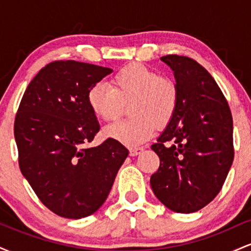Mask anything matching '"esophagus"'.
Returning <instances> with one entry per match:
<instances>
[{
  "instance_id": "obj_1",
  "label": "esophagus",
  "mask_w": 251,
  "mask_h": 251,
  "mask_svg": "<svg viewBox=\"0 0 251 251\" xmlns=\"http://www.w3.org/2000/svg\"><path fill=\"white\" fill-rule=\"evenodd\" d=\"M144 151L143 148H139V146H137V148H131L129 149V154L131 155H137L139 153H142V152Z\"/></svg>"
}]
</instances>
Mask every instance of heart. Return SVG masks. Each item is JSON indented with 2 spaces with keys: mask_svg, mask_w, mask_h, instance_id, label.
<instances>
[{
  "mask_svg": "<svg viewBox=\"0 0 251 251\" xmlns=\"http://www.w3.org/2000/svg\"><path fill=\"white\" fill-rule=\"evenodd\" d=\"M93 114L112 122L128 105L131 118L118 120L103 129L105 137L126 146L139 145L153 135L155 128L172 122L179 103L177 82L142 63H129L109 79V85L94 83L87 92Z\"/></svg>",
  "mask_w": 251,
  "mask_h": 251,
  "instance_id": "heart-1",
  "label": "heart"
}]
</instances>
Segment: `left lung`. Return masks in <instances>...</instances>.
Wrapping results in <instances>:
<instances>
[{
  "instance_id": "8db88e82",
  "label": "left lung",
  "mask_w": 251,
  "mask_h": 251,
  "mask_svg": "<svg viewBox=\"0 0 251 251\" xmlns=\"http://www.w3.org/2000/svg\"><path fill=\"white\" fill-rule=\"evenodd\" d=\"M162 60L179 89L176 116L151 149L160 165L151 188L166 208L196 212L221 191L234 160L232 116L217 82L203 66L183 55Z\"/></svg>"
}]
</instances>
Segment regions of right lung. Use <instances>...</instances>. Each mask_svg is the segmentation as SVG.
Here are the masks:
<instances>
[{"label":"right lung","instance_id":"obj_1","mask_svg":"<svg viewBox=\"0 0 251 251\" xmlns=\"http://www.w3.org/2000/svg\"><path fill=\"white\" fill-rule=\"evenodd\" d=\"M111 68L53 61L25 89L14 123L19 166L39 200L65 218L94 214L111 191L128 155L119 142L87 148L99 132L87 103L88 89Z\"/></svg>","mask_w":251,"mask_h":251}]
</instances>
